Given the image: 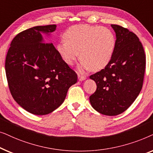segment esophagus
Listing matches in <instances>:
<instances>
[{
  "mask_svg": "<svg viewBox=\"0 0 153 153\" xmlns=\"http://www.w3.org/2000/svg\"><path fill=\"white\" fill-rule=\"evenodd\" d=\"M85 79H86L85 76H82V75H81V74H78V79L79 81H83V80H85Z\"/></svg>",
  "mask_w": 153,
  "mask_h": 153,
  "instance_id": "esophagus-1",
  "label": "esophagus"
}]
</instances>
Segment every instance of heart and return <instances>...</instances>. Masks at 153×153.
Masks as SVG:
<instances>
[{
  "mask_svg": "<svg viewBox=\"0 0 153 153\" xmlns=\"http://www.w3.org/2000/svg\"><path fill=\"white\" fill-rule=\"evenodd\" d=\"M64 40L56 46L62 59L72 65L79 56L81 70L96 71L107 65L116 48V37L109 28L89 25H76L63 33Z\"/></svg>",
  "mask_w": 153,
  "mask_h": 153,
  "instance_id": "1",
  "label": "heart"
}]
</instances>
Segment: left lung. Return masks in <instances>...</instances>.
Masks as SVG:
<instances>
[{
    "instance_id": "1",
    "label": "left lung",
    "mask_w": 153,
    "mask_h": 153,
    "mask_svg": "<svg viewBox=\"0 0 153 153\" xmlns=\"http://www.w3.org/2000/svg\"><path fill=\"white\" fill-rule=\"evenodd\" d=\"M116 35L113 57L107 65L90 76L97 89L90 96L94 109L106 116L126 111L143 86L146 55L139 37L127 28L111 24Z\"/></svg>"
}]
</instances>
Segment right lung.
I'll list each match as a JSON object with an SVG mask.
<instances>
[{
    "mask_svg": "<svg viewBox=\"0 0 153 153\" xmlns=\"http://www.w3.org/2000/svg\"><path fill=\"white\" fill-rule=\"evenodd\" d=\"M56 25L35 26L12 39L5 59V72L14 100L35 115L50 114L61 105L77 74L62 59L52 43H45Z\"/></svg>",
    "mask_w": 153,
    "mask_h": 153,
    "instance_id": "right-lung-1",
    "label": "right lung"
}]
</instances>
